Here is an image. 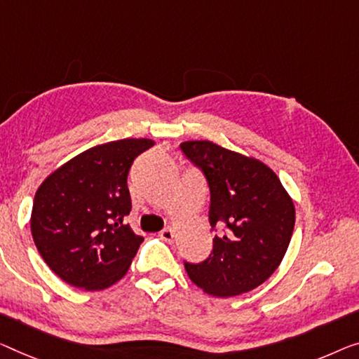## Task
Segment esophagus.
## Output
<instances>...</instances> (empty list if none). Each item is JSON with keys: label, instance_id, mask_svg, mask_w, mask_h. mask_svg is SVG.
I'll return each mask as SVG.
<instances>
[{"label": "esophagus", "instance_id": "obj_1", "mask_svg": "<svg viewBox=\"0 0 359 359\" xmlns=\"http://www.w3.org/2000/svg\"><path fill=\"white\" fill-rule=\"evenodd\" d=\"M159 237H161V238L164 240V242H172L175 235H174V231H172V229H169V227H168V229H163V231L159 232Z\"/></svg>", "mask_w": 359, "mask_h": 359}]
</instances>
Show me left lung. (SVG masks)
I'll return each instance as SVG.
<instances>
[{"label": "left lung", "instance_id": "obj_1", "mask_svg": "<svg viewBox=\"0 0 359 359\" xmlns=\"http://www.w3.org/2000/svg\"><path fill=\"white\" fill-rule=\"evenodd\" d=\"M205 172L211 190L210 224L226 222L214 235L210 258L185 263L191 282L212 297H237L259 287L282 263L295 226V205L274 170L259 159L210 140L180 145Z\"/></svg>", "mask_w": 359, "mask_h": 359}]
</instances>
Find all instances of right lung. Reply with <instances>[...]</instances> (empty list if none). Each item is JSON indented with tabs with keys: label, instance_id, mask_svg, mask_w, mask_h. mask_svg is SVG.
Here are the masks:
<instances>
[{
	"label": "right lung",
	"instance_id": "obj_1",
	"mask_svg": "<svg viewBox=\"0 0 359 359\" xmlns=\"http://www.w3.org/2000/svg\"><path fill=\"white\" fill-rule=\"evenodd\" d=\"M148 138H124L85 149L53 170L34 198L35 247L69 285L95 292L127 274L143 237L126 216L132 210L128 169L151 148Z\"/></svg>",
	"mask_w": 359,
	"mask_h": 359
}]
</instances>
